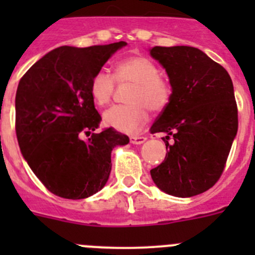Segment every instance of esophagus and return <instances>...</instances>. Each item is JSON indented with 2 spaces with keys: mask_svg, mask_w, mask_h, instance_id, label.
<instances>
[{
  "mask_svg": "<svg viewBox=\"0 0 255 255\" xmlns=\"http://www.w3.org/2000/svg\"><path fill=\"white\" fill-rule=\"evenodd\" d=\"M145 140H147V138L143 136V135H131V136H130V143L132 144H141Z\"/></svg>",
  "mask_w": 255,
  "mask_h": 255,
  "instance_id": "obj_1",
  "label": "esophagus"
}]
</instances>
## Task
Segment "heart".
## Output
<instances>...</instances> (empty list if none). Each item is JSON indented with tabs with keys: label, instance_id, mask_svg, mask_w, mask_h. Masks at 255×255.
<instances>
[{
	"label": "heart",
	"instance_id": "heart-1",
	"mask_svg": "<svg viewBox=\"0 0 255 255\" xmlns=\"http://www.w3.org/2000/svg\"><path fill=\"white\" fill-rule=\"evenodd\" d=\"M116 82L132 84L126 97L129 103L108 108L103 115V121L121 132L138 131L147 121V108L150 112H161L170 105L172 98L170 80L159 74L153 61L143 56H131L119 61L115 67V76L106 70L94 73L89 91L97 105L105 106L111 101Z\"/></svg>",
	"mask_w": 255,
	"mask_h": 255
}]
</instances>
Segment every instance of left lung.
Instances as JSON below:
<instances>
[{
	"label": "left lung",
	"instance_id": "1",
	"mask_svg": "<svg viewBox=\"0 0 255 255\" xmlns=\"http://www.w3.org/2000/svg\"><path fill=\"white\" fill-rule=\"evenodd\" d=\"M150 55L166 69L172 85L170 105L150 128L152 134L167 132L162 138L167 153L150 175L164 193L194 197L220 180L238 132L233 80L194 47L155 46Z\"/></svg>",
	"mask_w": 255,
	"mask_h": 255
}]
</instances>
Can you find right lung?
<instances>
[{"label":"right lung","instance_id":"right-lung-1","mask_svg":"<svg viewBox=\"0 0 255 255\" xmlns=\"http://www.w3.org/2000/svg\"><path fill=\"white\" fill-rule=\"evenodd\" d=\"M125 42L85 48L58 47L20 79L15 98V130L29 167L51 193L84 199L100 191L111 172V150L129 136L100 128L89 84ZM83 134L91 138L83 141Z\"/></svg>","mask_w":255,"mask_h":255}]
</instances>
